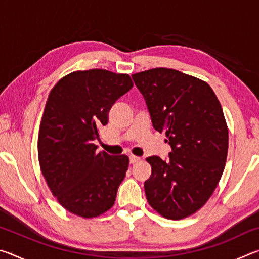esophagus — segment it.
Segmentation results:
<instances>
[{
  "label": "esophagus",
  "mask_w": 259,
  "mask_h": 259,
  "mask_svg": "<svg viewBox=\"0 0 259 259\" xmlns=\"http://www.w3.org/2000/svg\"><path fill=\"white\" fill-rule=\"evenodd\" d=\"M140 157L139 156H136V155H130V163H137V162H139Z\"/></svg>",
  "instance_id": "1"
}]
</instances>
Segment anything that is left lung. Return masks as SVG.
I'll use <instances>...</instances> for the list:
<instances>
[{"mask_svg": "<svg viewBox=\"0 0 259 259\" xmlns=\"http://www.w3.org/2000/svg\"><path fill=\"white\" fill-rule=\"evenodd\" d=\"M154 129L166 136L169 159L150 156L144 184L151 207L168 219L198 211L216 190L229 150L224 113L207 82L171 68L133 74Z\"/></svg>", "mask_w": 259, "mask_h": 259, "instance_id": "1", "label": "left lung"}]
</instances>
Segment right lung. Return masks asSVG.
I'll return each instance as SVG.
<instances>
[{"label":"right lung","instance_id":"right-lung-1","mask_svg":"<svg viewBox=\"0 0 259 259\" xmlns=\"http://www.w3.org/2000/svg\"><path fill=\"white\" fill-rule=\"evenodd\" d=\"M133 85L128 74L89 69L69 73L50 91L38 130V162L52 194L76 216L98 217L115 202L129 157L99 152L94 142L114 103Z\"/></svg>","mask_w":259,"mask_h":259}]
</instances>
